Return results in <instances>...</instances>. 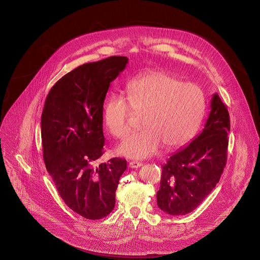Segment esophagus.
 I'll return each instance as SVG.
<instances>
[{
  "label": "esophagus",
  "instance_id": "obj_1",
  "mask_svg": "<svg viewBox=\"0 0 260 260\" xmlns=\"http://www.w3.org/2000/svg\"><path fill=\"white\" fill-rule=\"evenodd\" d=\"M143 166L142 162H138V161H129L128 167L132 169H137V168H141Z\"/></svg>",
  "mask_w": 260,
  "mask_h": 260
}]
</instances>
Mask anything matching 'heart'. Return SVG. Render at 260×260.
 I'll return each instance as SVG.
<instances>
[{
  "label": "heart",
  "instance_id": "obj_1",
  "mask_svg": "<svg viewBox=\"0 0 260 260\" xmlns=\"http://www.w3.org/2000/svg\"><path fill=\"white\" fill-rule=\"evenodd\" d=\"M127 102L111 95L103 110V122L115 138L129 132L132 111L143 114L138 133L128 136L118 153L142 159L154 155L164 146L174 150L188 144L198 134L206 112L203 88L165 71H153L132 80L125 87Z\"/></svg>",
  "mask_w": 260,
  "mask_h": 260
}]
</instances>
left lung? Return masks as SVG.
<instances>
[{
	"mask_svg": "<svg viewBox=\"0 0 260 260\" xmlns=\"http://www.w3.org/2000/svg\"><path fill=\"white\" fill-rule=\"evenodd\" d=\"M230 129L228 108L215 93L201 135L162 166L156 193L160 210L173 216L188 214L210 194L226 165Z\"/></svg>",
	"mask_w": 260,
	"mask_h": 260,
	"instance_id": "left-lung-1",
	"label": "left lung"
}]
</instances>
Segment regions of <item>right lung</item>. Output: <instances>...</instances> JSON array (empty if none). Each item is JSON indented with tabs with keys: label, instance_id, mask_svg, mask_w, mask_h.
<instances>
[{
	"label": "right lung",
	"instance_id": "obj_1",
	"mask_svg": "<svg viewBox=\"0 0 260 260\" xmlns=\"http://www.w3.org/2000/svg\"><path fill=\"white\" fill-rule=\"evenodd\" d=\"M128 58L110 56L66 74L50 89L41 117L43 158L66 205L90 220L112 212L126 160L94 167L104 153L103 106Z\"/></svg>",
	"mask_w": 260,
	"mask_h": 260
}]
</instances>
